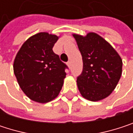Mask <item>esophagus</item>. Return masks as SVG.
<instances>
[{"label":"esophagus","mask_w":133,"mask_h":133,"mask_svg":"<svg viewBox=\"0 0 133 133\" xmlns=\"http://www.w3.org/2000/svg\"><path fill=\"white\" fill-rule=\"evenodd\" d=\"M67 65H68V67L70 68H71V62H67Z\"/></svg>","instance_id":"34e87169"}]
</instances>
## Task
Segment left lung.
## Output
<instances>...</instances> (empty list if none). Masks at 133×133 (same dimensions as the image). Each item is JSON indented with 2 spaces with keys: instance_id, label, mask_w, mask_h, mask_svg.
<instances>
[{
  "instance_id": "left-lung-1",
  "label": "left lung",
  "mask_w": 133,
  "mask_h": 133,
  "mask_svg": "<svg viewBox=\"0 0 133 133\" xmlns=\"http://www.w3.org/2000/svg\"><path fill=\"white\" fill-rule=\"evenodd\" d=\"M82 56L83 70L77 85L83 98L97 102L116 89L121 75L122 61L113 47L96 33L85 36L73 34Z\"/></svg>"
}]
</instances>
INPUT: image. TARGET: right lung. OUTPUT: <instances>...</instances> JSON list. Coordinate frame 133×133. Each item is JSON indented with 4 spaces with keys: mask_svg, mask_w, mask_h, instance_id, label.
Returning a JSON list of instances; mask_svg holds the SVG:
<instances>
[{
    "mask_svg": "<svg viewBox=\"0 0 133 133\" xmlns=\"http://www.w3.org/2000/svg\"><path fill=\"white\" fill-rule=\"evenodd\" d=\"M57 35L40 32L26 41L16 55L14 72L21 90L31 100L47 103L60 92L68 68L52 48Z\"/></svg>",
    "mask_w": 133,
    "mask_h": 133,
    "instance_id": "obj_1",
    "label": "right lung"
}]
</instances>
